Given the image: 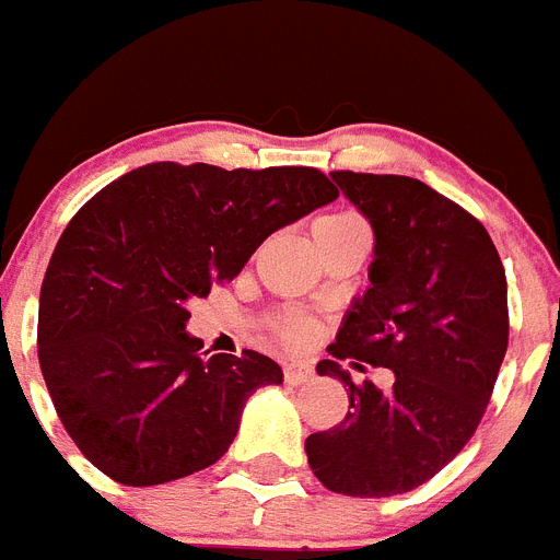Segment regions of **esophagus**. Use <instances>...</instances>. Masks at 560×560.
<instances>
[{
    "mask_svg": "<svg viewBox=\"0 0 560 560\" xmlns=\"http://www.w3.org/2000/svg\"><path fill=\"white\" fill-rule=\"evenodd\" d=\"M310 375H313L310 364H299V361H290V364H284V382L293 384V387L310 382Z\"/></svg>",
    "mask_w": 560,
    "mask_h": 560,
    "instance_id": "34e87169",
    "label": "esophagus"
}]
</instances>
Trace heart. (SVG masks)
Segmentation results:
<instances>
[{
	"label": "heart",
	"mask_w": 560,
	"mask_h": 560,
	"mask_svg": "<svg viewBox=\"0 0 560 560\" xmlns=\"http://www.w3.org/2000/svg\"><path fill=\"white\" fill-rule=\"evenodd\" d=\"M361 219L350 210H336V213H324L313 222V238L324 242V238L336 236V233H345L350 228H361ZM279 338L288 347H304L313 338V324L304 322V318H281L279 322Z\"/></svg>",
	"instance_id": "obj_1"
}]
</instances>
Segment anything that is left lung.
<instances>
[{
  "mask_svg": "<svg viewBox=\"0 0 560 560\" xmlns=\"http://www.w3.org/2000/svg\"><path fill=\"white\" fill-rule=\"evenodd\" d=\"M375 233L370 288L318 375L345 382V421L304 444L332 492L387 498L447 467L481 424L510 341L506 276L476 215L410 176L332 171ZM345 358L394 370L384 394L352 385Z\"/></svg>",
  "mask_w": 560,
  "mask_h": 560,
  "instance_id": "1",
  "label": "left lung"
}]
</instances>
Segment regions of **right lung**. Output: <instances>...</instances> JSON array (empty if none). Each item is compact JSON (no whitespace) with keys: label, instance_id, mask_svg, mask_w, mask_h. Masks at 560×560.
Returning <instances> with one entry per match:
<instances>
[{"label":"right lung","instance_id":"add662e5","mask_svg":"<svg viewBox=\"0 0 560 560\" xmlns=\"http://www.w3.org/2000/svg\"><path fill=\"white\" fill-rule=\"evenodd\" d=\"M336 196L316 167L153 162L70 219L42 281L36 338L59 421L93 467L150 487L228 453L247 398L281 384V368L256 350L208 359L185 332L187 302Z\"/></svg>","mask_w":560,"mask_h":560}]
</instances>
